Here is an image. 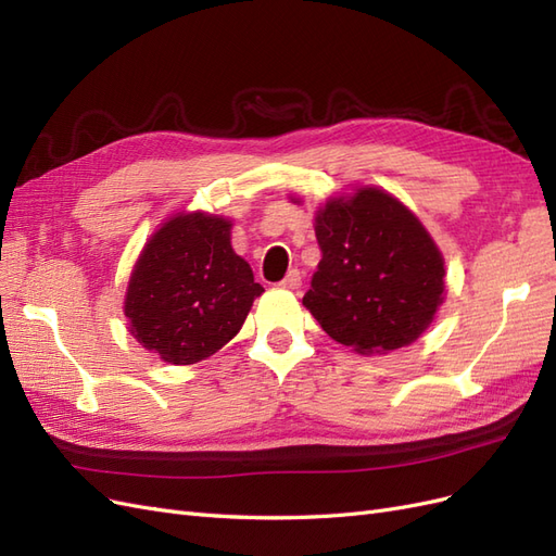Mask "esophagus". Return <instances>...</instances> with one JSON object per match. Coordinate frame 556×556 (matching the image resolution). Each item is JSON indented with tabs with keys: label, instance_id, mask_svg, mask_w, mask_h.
I'll return each instance as SVG.
<instances>
[{
	"label": "esophagus",
	"instance_id": "obj_1",
	"mask_svg": "<svg viewBox=\"0 0 556 556\" xmlns=\"http://www.w3.org/2000/svg\"><path fill=\"white\" fill-rule=\"evenodd\" d=\"M282 288H288V290H296L299 285H301V271L299 268H292V271H288V276L282 278Z\"/></svg>",
	"mask_w": 556,
	"mask_h": 556
}]
</instances>
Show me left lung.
<instances>
[{"label":"left lung","mask_w":556,"mask_h":556,"mask_svg":"<svg viewBox=\"0 0 556 556\" xmlns=\"http://www.w3.org/2000/svg\"><path fill=\"white\" fill-rule=\"evenodd\" d=\"M323 260L304 306L362 355L419 339L443 301L445 266L417 217L382 190L331 199L315 217Z\"/></svg>","instance_id":"obj_1"}]
</instances>
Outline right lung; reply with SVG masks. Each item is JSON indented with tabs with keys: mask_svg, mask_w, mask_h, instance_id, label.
Returning <instances> with one entry per match:
<instances>
[{
	"mask_svg": "<svg viewBox=\"0 0 556 556\" xmlns=\"http://www.w3.org/2000/svg\"><path fill=\"white\" fill-rule=\"evenodd\" d=\"M217 215H176L153 233L134 266L125 315L143 348L169 364L211 357L237 336L264 292L229 243Z\"/></svg>",
	"mask_w": 556,
	"mask_h": 556,
	"instance_id": "add662e5",
	"label": "right lung"
}]
</instances>
